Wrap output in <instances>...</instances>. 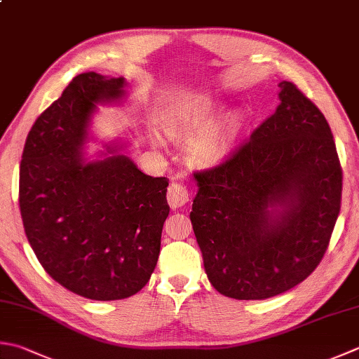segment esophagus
<instances>
[{
  "label": "esophagus",
  "mask_w": 359,
  "mask_h": 359,
  "mask_svg": "<svg viewBox=\"0 0 359 359\" xmlns=\"http://www.w3.org/2000/svg\"><path fill=\"white\" fill-rule=\"evenodd\" d=\"M168 202L172 208H180L187 205L189 202V191L184 184H179V182H174L171 187L168 188Z\"/></svg>",
  "instance_id": "obj_1"
}]
</instances>
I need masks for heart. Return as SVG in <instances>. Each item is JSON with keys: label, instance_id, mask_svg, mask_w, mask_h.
Masks as SVG:
<instances>
[{"label": "heart", "instance_id": "1", "mask_svg": "<svg viewBox=\"0 0 359 359\" xmlns=\"http://www.w3.org/2000/svg\"><path fill=\"white\" fill-rule=\"evenodd\" d=\"M216 111L208 110L202 115L187 118L185 121H174L172 132L175 135L194 138L189 143V156L194 163L201 166L216 165L227 156L236 130L240 128V118L230 116L219 128H213Z\"/></svg>", "mask_w": 359, "mask_h": 359}]
</instances>
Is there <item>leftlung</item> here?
Here are the masks:
<instances>
[{"mask_svg": "<svg viewBox=\"0 0 359 359\" xmlns=\"http://www.w3.org/2000/svg\"><path fill=\"white\" fill-rule=\"evenodd\" d=\"M280 104L248 143L194 172L189 219L217 292L263 300L318 268L341 210L342 170L325 116L282 81Z\"/></svg>", "mask_w": 359, "mask_h": 359, "instance_id": "1", "label": "left lung"}]
</instances>
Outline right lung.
<instances>
[{
  "instance_id": "obj_1",
  "label": "right lung",
  "mask_w": 359,
  "mask_h": 359,
  "mask_svg": "<svg viewBox=\"0 0 359 359\" xmlns=\"http://www.w3.org/2000/svg\"><path fill=\"white\" fill-rule=\"evenodd\" d=\"M124 77L76 76L27 133L20 163V212L40 264L55 282L91 300L137 294L156 269L170 215L166 177H151L105 146L88 161L97 105L121 102Z\"/></svg>"
}]
</instances>
